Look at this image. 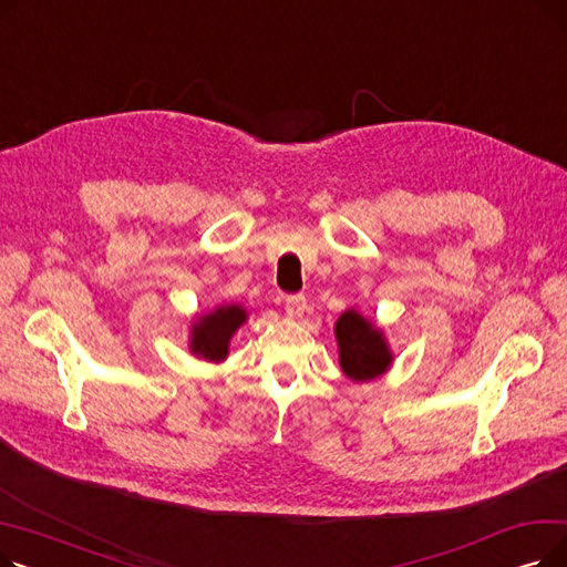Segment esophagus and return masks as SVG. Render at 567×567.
I'll use <instances>...</instances> for the list:
<instances>
[{"mask_svg": "<svg viewBox=\"0 0 567 567\" xmlns=\"http://www.w3.org/2000/svg\"><path fill=\"white\" fill-rule=\"evenodd\" d=\"M306 296L303 293H293V296H287L285 299V310L289 317H301L303 310H306Z\"/></svg>", "mask_w": 567, "mask_h": 567, "instance_id": "34e87169", "label": "esophagus"}]
</instances>
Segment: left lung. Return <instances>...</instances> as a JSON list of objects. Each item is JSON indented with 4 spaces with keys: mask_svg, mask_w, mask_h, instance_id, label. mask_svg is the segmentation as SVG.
Returning a JSON list of instances; mask_svg holds the SVG:
<instances>
[{
    "mask_svg": "<svg viewBox=\"0 0 567 567\" xmlns=\"http://www.w3.org/2000/svg\"><path fill=\"white\" fill-rule=\"evenodd\" d=\"M336 340L340 351V368L353 381H370L381 377L393 363V351L383 331L349 308L336 323Z\"/></svg>",
    "mask_w": 567,
    "mask_h": 567,
    "instance_id": "obj_1",
    "label": "left lung"
}]
</instances>
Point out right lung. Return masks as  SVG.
<instances>
[{
	"instance_id": "obj_1",
	"label": "right lung",
	"mask_w": 567,
	"mask_h": 567,
	"mask_svg": "<svg viewBox=\"0 0 567 567\" xmlns=\"http://www.w3.org/2000/svg\"><path fill=\"white\" fill-rule=\"evenodd\" d=\"M248 319V312L241 306H220L212 312L199 315L193 321L190 331V351L204 361L220 363L229 353V340L238 331V326Z\"/></svg>"
}]
</instances>
